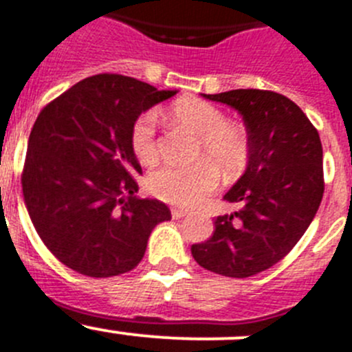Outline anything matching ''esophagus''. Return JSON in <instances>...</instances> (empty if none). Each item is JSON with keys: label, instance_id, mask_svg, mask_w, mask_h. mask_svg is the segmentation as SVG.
Listing matches in <instances>:
<instances>
[{"label": "esophagus", "instance_id": "obj_1", "mask_svg": "<svg viewBox=\"0 0 352 352\" xmlns=\"http://www.w3.org/2000/svg\"><path fill=\"white\" fill-rule=\"evenodd\" d=\"M187 210H184V208H173L172 210V217L173 219H182V217H186L187 215Z\"/></svg>", "mask_w": 352, "mask_h": 352}]
</instances>
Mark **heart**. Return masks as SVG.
Returning <instances> with one entry per match:
<instances>
[{
	"label": "heart",
	"instance_id": "b5f03b06",
	"mask_svg": "<svg viewBox=\"0 0 352 352\" xmlns=\"http://www.w3.org/2000/svg\"><path fill=\"white\" fill-rule=\"evenodd\" d=\"M170 116L180 126L199 137L198 161L187 166H163L149 177V189L160 199L173 205H196L219 186V173L228 179L245 170L250 156V140L239 124L228 123L224 113L201 98L177 100ZM130 146L142 165L157 161L156 114L142 113L130 128Z\"/></svg>",
	"mask_w": 352,
	"mask_h": 352
}]
</instances>
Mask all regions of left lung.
<instances>
[{
    "label": "left lung",
    "mask_w": 352,
    "mask_h": 352,
    "mask_svg": "<svg viewBox=\"0 0 352 352\" xmlns=\"http://www.w3.org/2000/svg\"><path fill=\"white\" fill-rule=\"evenodd\" d=\"M241 114L248 163L224 201L238 206L215 219V231L191 246L201 267L248 278L272 267L297 245L323 198V147L318 130L290 98L269 90L205 95Z\"/></svg>",
    "instance_id": "8db88e82"
}]
</instances>
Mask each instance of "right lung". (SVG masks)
<instances>
[{
  "label": "right lung",
  "mask_w": 352,
  "mask_h": 352,
  "mask_svg": "<svg viewBox=\"0 0 352 352\" xmlns=\"http://www.w3.org/2000/svg\"><path fill=\"white\" fill-rule=\"evenodd\" d=\"M175 94L135 78L97 74L39 113L22 172L24 203L41 241L72 271L90 278L131 271L151 231L172 219L163 201L135 196L142 168L130 128Z\"/></svg>",
  "instance_id": "1"
}]
</instances>
